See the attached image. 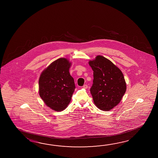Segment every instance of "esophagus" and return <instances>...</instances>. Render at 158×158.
Returning a JSON list of instances; mask_svg holds the SVG:
<instances>
[{"label": "esophagus", "mask_w": 158, "mask_h": 158, "mask_svg": "<svg viewBox=\"0 0 158 158\" xmlns=\"http://www.w3.org/2000/svg\"><path fill=\"white\" fill-rule=\"evenodd\" d=\"M82 87H83V88H84V89H86L87 88V85H86V84H85V85H84V86H83Z\"/></svg>", "instance_id": "esophagus-1"}]
</instances>
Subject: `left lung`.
<instances>
[{"mask_svg": "<svg viewBox=\"0 0 158 158\" xmlns=\"http://www.w3.org/2000/svg\"><path fill=\"white\" fill-rule=\"evenodd\" d=\"M89 63L94 72L90 93L94 104L102 111H110L119 103L126 91L123 74L111 61L101 55Z\"/></svg>", "mask_w": 158, "mask_h": 158, "instance_id": "obj_1", "label": "left lung"}]
</instances>
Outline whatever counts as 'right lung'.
<instances>
[{
  "label": "right lung",
  "mask_w": 158,
  "mask_h": 158,
  "mask_svg": "<svg viewBox=\"0 0 158 158\" xmlns=\"http://www.w3.org/2000/svg\"><path fill=\"white\" fill-rule=\"evenodd\" d=\"M71 64L67 59H58L40 74V95L45 104L55 111L66 108L76 88L74 79L69 72Z\"/></svg>",
  "instance_id": "1"
}]
</instances>
